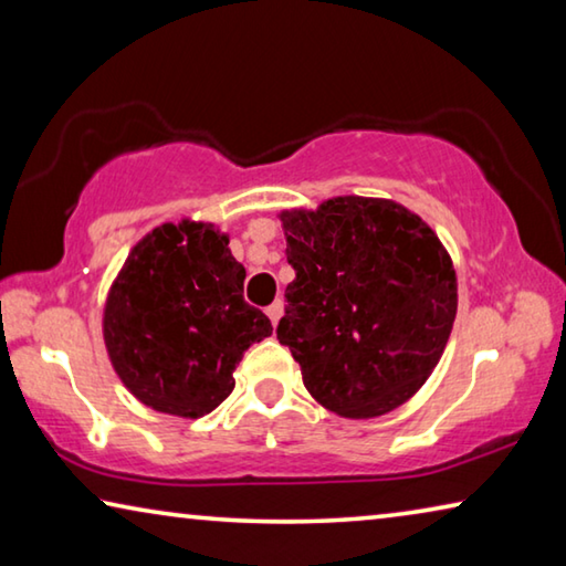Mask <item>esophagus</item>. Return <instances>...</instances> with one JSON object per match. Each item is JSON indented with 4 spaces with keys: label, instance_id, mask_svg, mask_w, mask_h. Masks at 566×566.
<instances>
[{
    "label": "esophagus",
    "instance_id": "34e87169",
    "mask_svg": "<svg viewBox=\"0 0 566 566\" xmlns=\"http://www.w3.org/2000/svg\"><path fill=\"white\" fill-rule=\"evenodd\" d=\"M282 312H284V304L276 300V302H272L270 306H266V317L272 319V324H276L280 322V317H282Z\"/></svg>",
    "mask_w": 566,
    "mask_h": 566
}]
</instances>
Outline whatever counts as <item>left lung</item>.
Segmentation results:
<instances>
[{
	"instance_id": "left-lung-1",
	"label": "left lung",
	"mask_w": 566,
	"mask_h": 566,
	"mask_svg": "<svg viewBox=\"0 0 566 566\" xmlns=\"http://www.w3.org/2000/svg\"><path fill=\"white\" fill-rule=\"evenodd\" d=\"M280 217L296 276L276 339L304 387L349 419L405 405L457 317V274L439 237L391 199L337 197Z\"/></svg>"
}]
</instances>
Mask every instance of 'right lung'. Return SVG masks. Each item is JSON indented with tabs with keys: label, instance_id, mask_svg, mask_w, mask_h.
<instances>
[{
	"label": "right lung",
	"instance_id": "obj_1",
	"mask_svg": "<svg viewBox=\"0 0 566 566\" xmlns=\"http://www.w3.org/2000/svg\"><path fill=\"white\" fill-rule=\"evenodd\" d=\"M244 266L212 224H161L132 249L104 306V344L142 405L197 419L232 395V371L272 322L244 302Z\"/></svg>",
	"mask_w": 566,
	"mask_h": 566
}]
</instances>
